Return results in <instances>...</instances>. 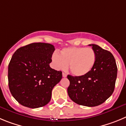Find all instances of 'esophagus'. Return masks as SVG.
<instances>
[{
	"label": "esophagus",
	"instance_id": "obj_1",
	"mask_svg": "<svg viewBox=\"0 0 126 126\" xmlns=\"http://www.w3.org/2000/svg\"><path fill=\"white\" fill-rule=\"evenodd\" d=\"M62 75H63V77H66L67 75L66 74V73H62Z\"/></svg>",
	"mask_w": 126,
	"mask_h": 126
}]
</instances>
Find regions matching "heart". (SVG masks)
Returning <instances> with one entry per match:
<instances>
[{
  "instance_id": "heart-1",
  "label": "heart",
  "mask_w": 126,
  "mask_h": 126,
  "mask_svg": "<svg viewBox=\"0 0 126 126\" xmlns=\"http://www.w3.org/2000/svg\"><path fill=\"white\" fill-rule=\"evenodd\" d=\"M96 54L91 47L72 46L63 48L60 55L54 53L52 62L57 70H64L70 66L71 73L77 77L85 75L95 65Z\"/></svg>"
}]
</instances>
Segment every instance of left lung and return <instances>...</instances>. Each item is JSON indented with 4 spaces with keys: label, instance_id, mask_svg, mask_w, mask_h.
<instances>
[{
    "label": "left lung",
    "instance_id": "left-lung-1",
    "mask_svg": "<svg viewBox=\"0 0 126 126\" xmlns=\"http://www.w3.org/2000/svg\"><path fill=\"white\" fill-rule=\"evenodd\" d=\"M89 45L95 52V65L85 75H68L70 85L67 91L70 98L76 104L95 107L104 103L114 92L117 67L110 52L97 45Z\"/></svg>",
    "mask_w": 126,
    "mask_h": 126
}]
</instances>
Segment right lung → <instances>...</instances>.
I'll return each mask as SVG.
<instances>
[{
    "label": "right lung",
    "instance_id": "1",
    "mask_svg": "<svg viewBox=\"0 0 126 126\" xmlns=\"http://www.w3.org/2000/svg\"><path fill=\"white\" fill-rule=\"evenodd\" d=\"M55 50L49 43H34L19 47L8 66L9 87L12 95L25 107L38 108L49 103L53 87L62 79V72L49 63Z\"/></svg>",
    "mask_w": 126,
    "mask_h": 126
}]
</instances>
